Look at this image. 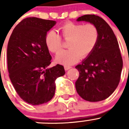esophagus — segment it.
<instances>
[{
	"label": "esophagus",
	"mask_w": 129,
	"mask_h": 129,
	"mask_svg": "<svg viewBox=\"0 0 129 129\" xmlns=\"http://www.w3.org/2000/svg\"><path fill=\"white\" fill-rule=\"evenodd\" d=\"M71 68H72L71 66H64V69L66 71L69 70V69H70Z\"/></svg>",
	"instance_id": "obj_1"
}]
</instances>
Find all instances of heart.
I'll use <instances>...</instances> for the list:
<instances>
[{
    "label": "heart",
    "instance_id": "heart-1",
    "mask_svg": "<svg viewBox=\"0 0 129 129\" xmlns=\"http://www.w3.org/2000/svg\"><path fill=\"white\" fill-rule=\"evenodd\" d=\"M63 39L69 41L67 50H62L55 57L56 62L66 66L76 63L80 58L88 56L94 50L99 38L98 29L92 23H65L59 28ZM47 48L53 53H57L62 48V39L55 31H49L45 36Z\"/></svg>",
    "mask_w": 129,
    "mask_h": 129
}]
</instances>
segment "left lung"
Instances as JSON below:
<instances>
[{"mask_svg": "<svg viewBox=\"0 0 129 129\" xmlns=\"http://www.w3.org/2000/svg\"><path fill=\"white\" fill-rule=\"evenodd\" d=\"M77 21L95 25L99 38L93 51L76 66L79 73L76 89L85 101H103L113 93L120 82L123 60L118 43L109 25L98 16L86 14Z\"/></svg>", "mask_w": 129, "mask_h": 129, "instance_id": "left-lung-1", "label": "left lung"}]
</instances>
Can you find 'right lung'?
<instances>
[{
	"mask_svg": "<svg viewBox=\"0 0 129 129\" xmlns=\"http://www.w3.org/2000/svg\"><path fill=\"white\" fill-rule=\"evenodd\" d=\"M55 24L53 20L26 18L14 28L8 42L9 78L19 96L32 105L50 101L55 95V80L66 73L61 65L48 68L51 56L45 36Z\"/></svg>",
	"mask_w": 129,
	"mask_h": 129,
	"instance_id": "obj_1",
	"label": "right lung"
}]
</instances>
